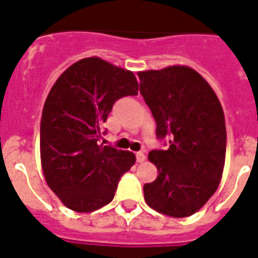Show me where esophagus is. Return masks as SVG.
I'll list each match as a JSON object with an SVG mask.
<instances>
[{
	"mask_svg": "<svg viewBox=\"0 0 258 258\" xmlns=\"http://www.w3.org/2000/svg\"><path fill=\"white\" fill-rule=\"evenodd\" d=\"M145 160H146V155L143 154L142 151H139V153H137V162H139V164H142V162Z\"/></svg>",
	"mask_w": 258,
	"mask_h": 258,
	"instance_id": "1",
	"label": "esophagus"
}]
</instances>
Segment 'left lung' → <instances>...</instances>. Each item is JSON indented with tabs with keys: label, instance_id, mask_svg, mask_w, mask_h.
Returning <instances> with one entry per match:
<instances>
[{
	"label": "left lung",
	"instance_id": "1",
	"mask_svg": "<svg viewBox=\"0 0 258 258\" xmlns=\"http://www.w3.org/2000/svg\"><path fill=\"white\" fill-rule=\"evenodd\" d=\"M138 77L157 123V138L169 143L165 150L149 154L160 174L143 186L145 200L165 215L189 216L207 203L221 182L226 158L223 109L194 69L170 66Z\"/></svg>",
	"mask_w": 258,
	"mask_h": 258
}]
</instances>
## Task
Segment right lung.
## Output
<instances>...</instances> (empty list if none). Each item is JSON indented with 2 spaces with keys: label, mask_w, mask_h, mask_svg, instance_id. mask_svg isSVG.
<instances>
[{
  "label": "right lung",
  "mask_w": 258,
  "mask_h": 258,
  "mask_svg": "<svg viewBox=\"0 0 258 258\" xmlns=\"http://www.w3.org/2000/svg\"><path fill=\"white\" fill-rule=\"evenodd\" d=\"M138 89L133 72L100 58L76 62L51 88L40 121L42 168L48 186L73 211L111 203L120 177L135 164L131 151L98 141L113 104Z\"/></svg>",
  "instance_id": "right-lung-1"
}]
</instances>
